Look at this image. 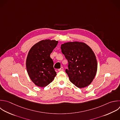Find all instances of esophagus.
<instances>
[{
  "label": "esophagus",
  "mask_w": 120,
  "mask_h": 120,
  "mask_svg": "<svg viewBox=\"0 0 120 120\" xmlns=\"http://www.w3.org/2000/svg\"><path fill=\"white\" fill-rule=\"evenodd\" d=\"M63 70H64V69H63V67H61L60 68V69H58V71H63Z\"/></svg>",
  "instance_id": "34e87169"
}]
</instances>
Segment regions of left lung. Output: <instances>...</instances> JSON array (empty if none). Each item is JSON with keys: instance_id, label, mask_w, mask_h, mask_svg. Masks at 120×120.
<instances>
[{"instance_id": "1", "label": "left lung", "mask_w": 120, "mask_h": 120, "mask_svg": "<svg viewBox=\"0 0 120 120\" xmlns=\"http://www.w3.org/2000/svg\"><path fill=\"white\" fill-rule=\"evenodd\" d=\"M61 49L68 62L66 72L70 81L79 88L89 85L96 75L98 67L92 50L85 43L79 42L64 43Z\"/></svg>"}]
</instances>
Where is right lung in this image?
<instances>
[{"mask_svg":"<svg viewBox=\"0 0 120 120\" xmlns=\"http://www.w3.org/2000/svg\"><path fill=\"white\" fill-rule=\"evenodd\" d=\"M58 43L54 40H43L35 44L29 52L26 62L27 71L31 81L38 87L48 85L56 75L50 54Z\"/></svg>","mask_w":120,"mask_h":120,"instance_id":"right-lung-1","label":"right lung"}]
</instances>
